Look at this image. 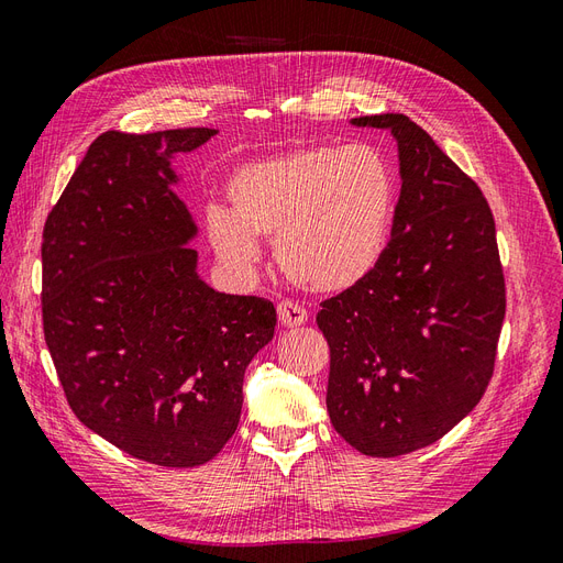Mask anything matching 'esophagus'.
<instances>
[{
	"label": "esophagus",
	"mask_w": 563,
	"mask_h": 563,
	"mask_svg": "<svg viewBox=\"0 0 563 563\" xmlns=\"http://www.w3.org/2000/svg\"><path fill=\"white\" fill-rule=\"evenodd\" d=\"M277 317H279V323L284 329H296V327H302V323L308 321V312H305V308H300V305H296L291 300L279 302Z\"/></svg>",
	"instance_id": "esophagus-1"
}]
</instances>
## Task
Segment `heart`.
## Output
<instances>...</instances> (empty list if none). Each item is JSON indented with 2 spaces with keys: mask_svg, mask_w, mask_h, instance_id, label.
<instances>
[{
  "mask_svg": "<svg viewBox=\"0 0 563 563\" xmlns=\"http://www.w3.org/2000/svg\"><path fill=\"white\" fill-rule=\"evenodd\" d=\"M230 211L211 209L207 232L236 272L261 261L258 240L275 236L284 275L312 294H343L383 263L397 211V174L378 147L302 145L236 166Z\"/></svg>",
  "mask_w": 563,
  "mask_h": 563,
  "instance_id": "obj_1",
  "label": "heart"
}]
</instances>
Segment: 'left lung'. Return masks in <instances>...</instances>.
<instances>
[{"label":"left lung","mask_w":563,"mask_h":563,"mask_svg":"<svg viewBox=\"0 0 563 563\" xmlns=\"http://www.w3.org/2000/svg\"><path fill=\"white\" fill-rule=\"evenodd\" d=\"M389 131L401 192L383 263L323 300L335 432L373 457L434 444L484 397L505 319L496 223L479 187L406 114L350 119Z\"/></svg>","instance_id":"obj_1"}]
</instances>
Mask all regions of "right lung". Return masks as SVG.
Returning a JSON list of instances; mask_svg holds the SVG:
<instances>
[{
	"instance_id": "1",
	"label": "right lung",
	"mask_w": 563,
	"mask_h": 563,
	"mask_svg": "<svg viewBox=\"0 0 563 563\" xmlns=\"http://www.w3.org/2000/svg\"><path fill=\"white\" fill-rule=\"evenodd\" d=\"M216 133L106 131L44 225V338L67 404L162 467L203 465L228 444L244 373L277 327L269 300L199 277V228L174 162Z\"/></svg>"
}]
</instances>
